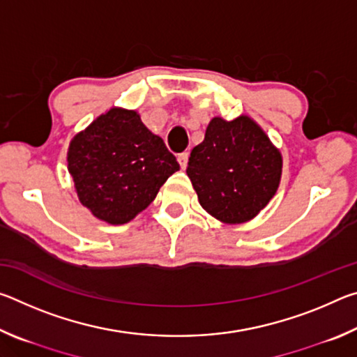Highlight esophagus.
I'll use <instances>...</instances> for the list:
<instances>
[{"mask_svg":"<svg viewBox=\"0 0 357 357\" xmlns=\"http://www.w3.org/2000/svg\"><path fill=\"white\" fill-rule=\"evenodd\" d=\"M178 162H179L181 168H183V170H185L187 162H189V153H181V154H178Z\"/></svg>","mask_w":357,"mask_h":357,"instance_id":"1","label":"esophagus"}]
</instances>
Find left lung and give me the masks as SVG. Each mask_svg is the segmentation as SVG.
I'll use <instances>...</instances> for the list:
<instances>
[{
	"label": "left lung",
	"mask_w": 357,
	"mask_h": 357,
	"mask_svg": "<svg viewBox=\"0 0 357 357\" xmlns=\"http://www.w3.org/2000/svg\"><path fill=\"white\" fill-rule=\"evenodd\" d=\"M185 172L202 208L234 225L252 220L275 195L282 154L252 118L215 116L192 149Z\"/></svg>",
	"instance_id": "obj_1"
}]
</instances>
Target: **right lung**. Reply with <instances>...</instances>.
I'll list each match as a JSON object with an SVG mask.
<instances>
[{"instance_id": "1", "label": "right lung", "mask_w": 357, "mask_h": 357, "mask_svg": "<svg viewBox=\"0 0 357 357\" xmlns=\"http://www.w3.org/2000/svg\"><path fill=\"white\" fill-rule=\"evenodd\" d=\"M68 170L83 206L123 225L153 203L179 164L140 114L113 107L72 138Z\"/></svg>"}]
</instances>
